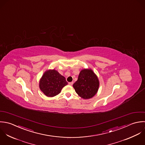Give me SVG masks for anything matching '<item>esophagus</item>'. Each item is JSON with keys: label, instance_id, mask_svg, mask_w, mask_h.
Here are the masks:
<instances>
[{"label": "esophagus", "instance_id": "esophagus-1", "mask_svg": "<svg viewBox=\"0 0 145 145\" xmlns=\"http://www.w3.org/2000/svg\"><path fill=\"white\" fill-rule=\"evenodd\" d=\"M73 84H74V83H73L72 82H69V85H70V86H72Z\"/></svg>", "mask_w": 145, "mask_h": 145}]
</instances>
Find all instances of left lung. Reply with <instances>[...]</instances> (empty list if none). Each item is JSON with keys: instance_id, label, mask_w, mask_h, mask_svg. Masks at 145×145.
Segmentation results:
<instances>
[{"instance_id": "1", "label": "left lung", "mask_w": 145, "mask_h": 145, "mask_svg": "<svg viewBox=\"0 0 145 145\" xmlns=\"http://www.w3.org/2000/svg\"><path fill=\"white\" fill-rule=\"evenodd\" d=\"M73 87L79 96L84 99H89L96 94L99 81L92 70L84 69L80 71Z\"/></svg>"}]
</instances>
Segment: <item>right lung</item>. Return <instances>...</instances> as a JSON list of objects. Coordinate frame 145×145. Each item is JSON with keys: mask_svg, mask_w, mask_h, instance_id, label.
Here are the masks:
<instances>
[{"mask_svg": "<svg viewBox=\"0 0 145 145\" xmlns=\"http://www.w3.org/2000/svg\"><path fill=\"white\" fill-rule=\"evenodd\" d=\"M67 84L65 78L55 70H52L44 74L40 81L39 87L46 96L52 97L58 95Z\"/></svg>", "mask_w": 145, "mask_h": 145, "instance_id": "right-lung-1", "label": "right lung"}]
</instances>
